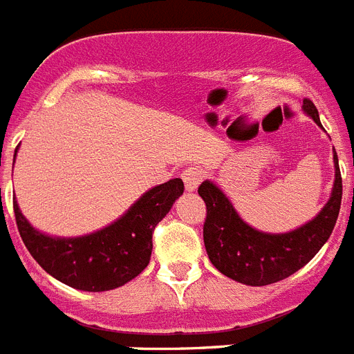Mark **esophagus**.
Masks as SVG:
<instances>
[{
    "instance_id": "obj_1",
    "label": "esophagus",
    "mask_w": 354,
    "mask_h": 354,
    "mask_svg": "<svg viewBox=\"0 0 354 354\" xmlns=\"http://www.w3.org/2000/svg\"><path fill=\"white\" fill-rule=\"evenodd\" d=\"M183 180H184V186H186V189H188V192H195L202 180L201 170H198V168H188V170H184Z\"/></svg>"
}]
</instances>
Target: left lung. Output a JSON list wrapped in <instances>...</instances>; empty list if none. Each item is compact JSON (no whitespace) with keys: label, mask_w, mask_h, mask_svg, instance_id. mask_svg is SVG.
Masks as SVG:
<instances>
[{"label":"left lung","mask_w":354,"mask_h":354,"mask_svg":"<svg viewBox=\"0 0 354 354\" xmlns=\"http://www.w3.org/2000/svg\"><path fill=\"white\" fill-rule=\"evenodd\" d=\"M304 113L319 127V111L312 100H304ZM335 183L331 197L321 213L301 227L281 234L261 232L240 218L225 193L211 180L198 186L206 202L204 245L209 261L223 276L250 286H265L292 276L321 250L333 232L342 202V177L333 150Z\"/></svg>","instance_id":"1"}]
</instances>
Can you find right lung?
Listing matches in <instances>:
<instances>
[{"label": "right lung", "instance_id": "1", "mask_svg": "<svg viewBox=\"0 0 354 354\" xmlns=\"http://www.w3.org/2000/svg\"><path fill=\"white\" fill-rule=\"evenodd\" d=\"M183 192L180 179L159 184L143 193L116 222L78 238L42 234L30 225L16 201L14 214L23 243L50 276L71 288L105 292L123 286L147 268L152 254L153 229Z\"/></svg>", "mask_w": 354, "mask_h": 354}]
</instances>
